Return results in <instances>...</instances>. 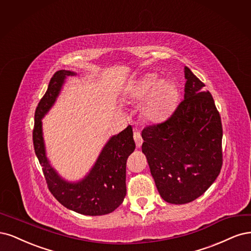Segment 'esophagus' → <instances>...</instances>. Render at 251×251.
I'll use <instances>...</instances> for the list:
<instances>
[{
    "label": "esophagus",
    "instance_id": "obj_1",
    "mask_svg": "<svg viewBox=\"0 0 251 251\" xmlns=\"http://www.w3.org/2000/svg\"><path fill=\"white\" fill-rule=\"evenodd\" d=\"M133 139H134L136 147L140 148V147L142 146V144H143V139H142L141 132H140V131H134V133H133Z\"/></svg>",
    "mask_w": 251,
    "mask_h": 251
}]
</instances>
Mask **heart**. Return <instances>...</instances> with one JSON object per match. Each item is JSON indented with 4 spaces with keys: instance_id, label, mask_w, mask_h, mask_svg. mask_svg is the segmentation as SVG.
Wrapping results in <instances>:
<instances>
[{
    "instance_id": "heart-1",
    "label": "heart",
    "mask_w": 251,
    "mask_h": 251,
    "mask_svg": "<svg viewBox=\"0 0 251 251\" xmlns=\"http://www.w3.org/2000/svg\"><path fill=\"white\" fill-rule=\"evenodd\" d=\"M131 101H143L141 115L151 123H160L171 116L178 100V91L171 80L158 79L154 73L144 75L126 94Z\"/></svg>"
}]
</instances>
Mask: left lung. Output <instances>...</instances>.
<instances>
[{
	"mask_svg": "<svg viewBox=\"0 0 251 251\" xmlns=\"http://www.w3.org/2000/svg\"><path fill=\"white\" fill-rule=\"evenodd\" d=\"M184 99L166 122L144 128L142 151L159 195L173 204L201 196L222 167V124L204 83L184 67Z\"/></svg>",
	"mask_w": 251,
	"mask_h": 251,
	"instance_id": "obj_1",
	"label": "left lung"
}]
</instances>
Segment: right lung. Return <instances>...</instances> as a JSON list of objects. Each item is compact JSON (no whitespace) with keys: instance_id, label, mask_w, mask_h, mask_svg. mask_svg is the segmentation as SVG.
Masks as SVG:
<instances>
[{"instance_id":"1","label":"right lung","mask_w":251,"mask_h":251,"mask_svg":"<svg viewBox=\"0 0 251 251\" xmlns=\"http://www.w3.org/2000/svg\"><path fill=\"white\" fill-rule=\"evenodd\" d=\"M75 75V72L60 70L51 78L35 110L34 150L43 167L48 188L63 206L81 215L102 216L114 212L126 196V161L135 149L133 132L129 125L111 136L91 171L81 180L71 182L63 179L47 157L42 120L56 102L66 78Z\"/></svg>"}]
</instances>
